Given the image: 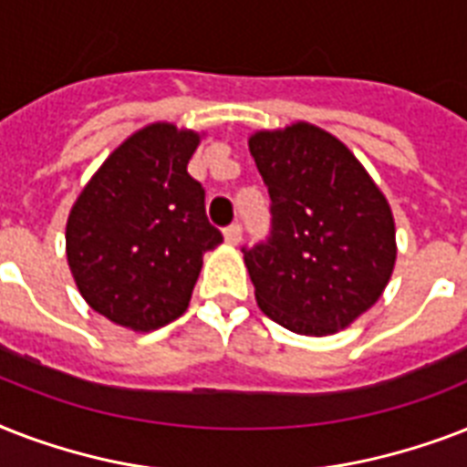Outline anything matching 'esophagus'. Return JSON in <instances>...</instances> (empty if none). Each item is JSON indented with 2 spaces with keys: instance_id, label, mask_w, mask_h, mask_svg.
Returning a JSON list of instances; mask_svg holds the SVG:
<instances>
[{
  "instance_id": "1",
  "label": "esophagus",
  "mask_w": 467,
  "mask_h": 467,
  "mask_svg": "<svg viewBox=\"0 0 467 467\" xmlns=\"http://www.w3.org/2000/svg\"><path fill=\"white\" fill-rule=\"evenodd\" d=\"M242 240V225L240 223H233V225L225 227V242L227 244H240Z\"/></svg>"
}]
</instances>
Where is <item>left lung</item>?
<instances>
[{
  "label": "left lung",
  "instance_id": "8db88e82",
  "mask_svg": "<svg viewBox=\"0 0 467 467\" xmlns=\"http://www.w3.org/2000/svg\"><path fill=\"white\" fill-rule=\"evenodd\" d=\"M271 196V233L242 247L264 315L327 337L368 310L392 276L395 220L368 171L310 123L249 138Z\"/></svg>",
  "mask_w": 467,
  "mask_h": 467
}]
</instances>
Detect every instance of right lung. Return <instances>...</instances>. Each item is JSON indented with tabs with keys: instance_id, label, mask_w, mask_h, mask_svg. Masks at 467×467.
<instances>
[{
	"instance_id": "right-lung-1",
	"label": "right lung",
	"mask_w": 467,
	"mask_h": 467,
	"mask_svg": "<svg viewBox=\"0 0 467 467\" xmlns=\"http://www.w3.org/2000/svg\"><path fill=\"white\" fill-rule=\"evenodd\" d=\"M198 133L152 123L91 176L67 218V264L82 298L120 327L150 332L189 307L203 254L223 242L203 186L186 171Z\"/></svg>"
}]
</instances>
